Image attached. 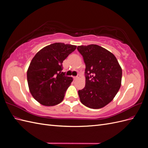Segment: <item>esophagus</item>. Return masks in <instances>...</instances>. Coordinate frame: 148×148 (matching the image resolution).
I'll list each match as a JSON object with an SVG mask.
<instances>
[{"mask_svg":"<svg viewBox=\"0 0 148 148\" xmlns=\"http://www.w3.org/2000/svg\"><path fill=\"white\" fill-rule=\"evenodd\" d=\"M79 77H80V75H78L77 76V77H73V79H78V78H79Z\"/></svg>","mask_w":148,"mask_h":148,"instance_id":"34e87169","label":"esophagus"}]
</instances>
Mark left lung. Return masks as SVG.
<instances>
[{
  "instance_id": "8db88e82",
  "label": "left lung",
  "mask_w": 148,
  "mask_h": 148,
  "mask_svg": "<svg viewBox=\"0 0 148 148\" xmlns=\"http://www.w3.org/2000/svg\"><path fill=\"white\" fill-rule=\"evenodd\" d=\"M77 49L86 65V84L78 91L80 101L91 109H100L113 100L121 86L122 70L115 56L96 44Z\"/></svg>"
}]
</instances>
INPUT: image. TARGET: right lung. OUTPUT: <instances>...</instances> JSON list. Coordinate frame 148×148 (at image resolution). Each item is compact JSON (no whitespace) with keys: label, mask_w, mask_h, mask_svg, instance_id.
Instances as JSON below:
<instances>
[{"label":"right lung","mask_w":148,"mask_h":148,"mask_svg":"<svg viewBox=\"0 0 148 148\" xmlns=\"http://www.w3.org/2000/svg\"><path fill=\"white\" fill-rule=\"evenodd\" d=\"M77 46L56 42L44 47L31 60L27 71L29 91L34 99L46 106L63 101L72 77L62 72V63Z\"/></svg>","instance_id":"1"}]
</instances>
